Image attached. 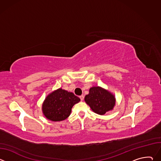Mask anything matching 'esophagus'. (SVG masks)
I'll return each mask as SVG.
<instances>
[{
    "label": "esophagus",
    "mask_w": 161,
    "mask_h": 161,
    "mask_svg": "<svg viewBox=\"0 0 161 161\" xmlns=\"http://www.w3.org/2000/svg\"><path fill=\"white\" fill-rule=\"evenodd\" d=\"M80 99H81V101H83V99H84V96H80Z\"/></svg>",
    "instance_id": "obj_1"
}]
</instances>
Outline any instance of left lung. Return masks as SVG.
I'll return each instance as SVG.
<instances>
[{"label": "left lung", "mask_w": 161, "mask_h": 161, "mask_svg": "<svg viewBox=\"0 0 161 161\" xmlns=\"http://www.w3.org/2000/svg\"><path fill=\"white\" fill-rule=\"evenodd\" d=\"M85 101L94 113L103 115L106 112L113 109L116 99L108 90L95 86L89 89L88 94L85 97Z\"/></svg>", "instance_id": "1"}]
</instances>
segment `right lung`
<instances>
[{"instance_id": "add662e5", "label": "right lung", "mask_w": 161, "mask_h": 161, "mask_svg": "<svg viewBox=\"0 0 161 161\" xmlns=\"http://www.w3.org/2000/svg\"><path fill=\"white\" fill-rule=\"evenodd\" d=\"M80 99L73 92L59 88L46 97L42 104L44 117L53 122L64 120L71 113L73 106Z\"/></svg>"}]
</instances>
